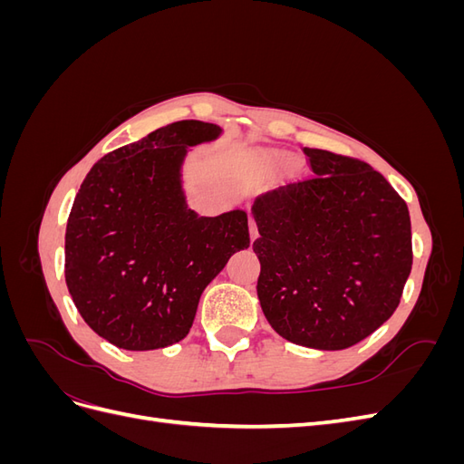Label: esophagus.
Returning <instances> with one entry per match:
<instances>
[{"label":"esophagus","mask_w":464,"mask_h":464,"mask_svg":"<svg viewBox=\"0 0 464 464\" xmlns=\"http://www.w3.org/2000/svg\"><path fill=\"white\" fill-rule=\"evenodd\" d=\"M249 236H251V240H256V237L259 236V232H257V224H256L254 217H249Z\"/></svg>","instance_id":"esophagus-1"}]
</instances>
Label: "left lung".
I'll return each instance as SVG.
<instances>
[{
	"label": "left lung",
	"instance_id": "8db88e82",
	"mask_svg": "<svg viewBox=\"0 0 464 464\" xmlns=\"http://www.w3.org/2000/svg\"><path fill=\"white\" fill-rule=\"evenodd\" d=\"M304 154L312 174L251 207L257 296L283 339L343 350L397 310L412 269L411 215L363 160L307 147Z\"/></svg>",
	"mask_w": 464,
	"mask_h": 464
}]
</instances>
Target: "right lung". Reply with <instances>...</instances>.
Here are the masks:
<instances>
[{"label":"right lung","mask_w":464,"mask_h":464,"mask_svg":"<svg viewBox=\"0 0 464 464\" xmlns=\"http://www.w3.org/2000/svg\"><path fill=\"white\" fill-rule=\"evenodd\" d=\"M215 123L181 120L98 160L65 230V283L87 325L125 350L170 346L189 333L203 290L249 247L246 210L199 217L181 189L188 149Z\"/></svg>","instance_id":"right-lung-1"}]
</instances>
